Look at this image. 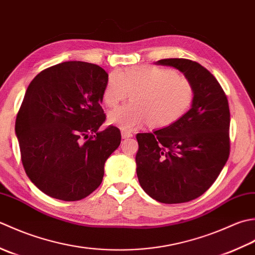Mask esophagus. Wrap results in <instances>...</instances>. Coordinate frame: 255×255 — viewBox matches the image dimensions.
<instances>
[{
  "instance_id": "obj_1",
  "label": "esophagus",
  "mask_w": 255,
  "mask_h": 255,
  "mask_svg": "<svg viewBox=\"0 0 255 255\" xmlns=\"http://www.w3.org/2000/svg\"><path fill=\"white\" fill-rule=\"evenodd\" d=\"M121 135H122V138H124V139L129 138V137L133 136V134L131 132H128V131H122Z\"/></svg>"
}]
</instances>
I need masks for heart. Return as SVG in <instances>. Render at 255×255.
Segmentation results:
<instances>
[{"instance_id": "b5f03b06", "label": "heart", "mask_w": 255, "mask_h": 255, "mask_svg": "<svg viewBox=\"0 0 255 255\" xmlns=\"http://www.w3.org/2000/svg\"><path fill=\"white\" fill-rule=\"evenodd\" d=\"M132 93V102L108 114V122L123 131L144 124L153 128L170 127L193 105L195 89L189 79L157 66L143 65L112 71L103 90L108 108L117 107Z\"/></svg>"}]
</instances>
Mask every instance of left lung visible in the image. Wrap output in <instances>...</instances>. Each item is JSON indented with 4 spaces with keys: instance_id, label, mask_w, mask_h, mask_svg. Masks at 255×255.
Masks as SVG:
<instances>
[{
    "instance_id": "1",
    "label": "left lung",
    "mask_w": 255,
    "mask_h": 255,
    "mask_svg": "<svg viewBox=\"0 0 255 255\" xmlns=\"http://www.w3.org/2000/svg\"><path fill=\"white\" fill-rule=\"evenodd\" d=\"M155 65L183 72L195 89L193 105L170 127L138 133L135 156L143 190L163 204H181L210 188L230 154V110L218 80L200 64L184 58Z\"/></svg>"
}]
</instances>
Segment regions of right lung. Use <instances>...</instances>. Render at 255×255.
<instances>
[{
  "label": "right lung",
  "mask_w": 255,
  "mask_h": 255,
  "mask_svg": "<svg viewBox=\"0 0 255 255\" xmlns=\"http://www.w3.org/2000/svg\"><path fill=\"white\" fill-rule=\"evenodd\" d=\"M107 80L100 66L65 61L29 84L15 131L26 175L44 194L77 201L102 183L106 160L121 143L118 128L99 131Z\"/></svg>",
  "instance_id": "right-lung-1"
}]
</instances>
